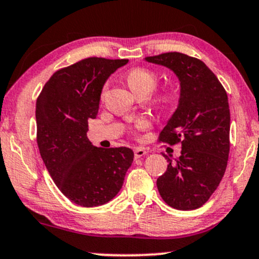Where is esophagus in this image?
I'll return each instance as SVG.
<instances>
[{
	"instance_id": "34e87169",
	"label": "esophagus",
	"mask_w": 259,
	"mask_h": 259,
	"mask_svg": "<svg viewBox=\"0 0 259 259\" xmlns=\"http://www.w3.org/2000/svg\"><path fill=\"white\" fill-rule=\"evenodd\" d=\"M134 154H135V158H141L143 155L147 154V151L142 147H138L134 149Z\"/></svg>"
}]
</instances>
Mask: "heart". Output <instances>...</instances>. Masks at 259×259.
Listing matches in <instances>:
<instances>
[{
    "label": "heart",
    "instance_id": "heart-1",
    "mask_svg": "<svg viewBox=\"0 0 259 259\" xmlns=\"http://www.w3.org/2000/svg\"><path fill=\"white\" fill-rule=\"evenodd\" d=\"M125 80L130 89L133 90L135 94H140V93H151L152 90L155 88L158 82V77L153 71L147 70V68L136 67L132 68L129 72L126 73ZM167 96H164V100H167ZM136 129L143 130L149 126V123L146 119H139L135 124Z\"/></svg>",
    "mask_w": 259,
    "mask_h": 259
}]
</instances>
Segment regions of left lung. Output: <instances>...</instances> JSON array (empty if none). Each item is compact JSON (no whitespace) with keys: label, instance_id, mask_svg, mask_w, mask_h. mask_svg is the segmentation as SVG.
<instances>
[{"label":"left lung","instance_id":"left-lung-1","mask_svg":"<svg viewBox=\"0 0 259 259\" xmlns=\"http://www.w3.org/2000/svg\"><path fill=\"white\" fill-rule=\"evenodd\" d=\"M176 74L179 105L160 133V141L181 143V155L157 180L160 197L177 210L201 207L219 187L229 155L228 96L219 78L199 59L182 53L145 58Z\"/></svg>","mask_w":259,"mask_h":259}]
</instances>
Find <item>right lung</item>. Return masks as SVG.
<instances>
[{"mask_svg": "<svg viewBox=\"0 0 259 259\" xmlns=\"http://www.w3.org/2000/svg\"><path fill=\"white\" fill-rule=\"evenodd\" d=\"M127 61L84 59L57 71L37 99L40 157L60 192L79 206L111 201L133 164L130 148L95 147L87 136L88 119L98 114L106 80Z\"/></svg>", "mask_w": 259, "mask_h": 259, "instance_id": "right-lung-1", "label": "right lung"}]
</instances>
